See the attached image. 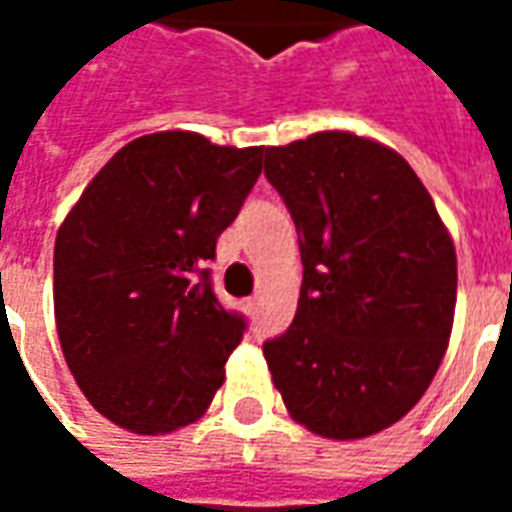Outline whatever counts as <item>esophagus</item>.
Returning <instances> with one entry per match:
<instances>
[{
  "label": "esophagus",
  "mask_w": 512,
  "mask_h": 512,
  "mask_svg": "<svg viewBox=\"0 0 512 512\" xmlns=\"http://www.w3.org/2000/svg\"><path fill=\"white\" fill-rule=\"evenodd\" d=\"M257 307H260V299H257V296H249V299H244L246 312H257Z\"/></svg>",
  "instance_id": "esophagus-1"
}]
</instances>
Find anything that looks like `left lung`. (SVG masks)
I'll list each match as a JSON object with an SVG mask.
<instances>
[{
	"instance_id": "left-lung-1",
	"label": "left lung",
	"mask_w": 512,
	"mask_h": 512,
	"mask_svg": "<svg viewBox=\"0 0 512 512\" xmlns=\"http://www.w3.org/2000/svg\"><path fill=\"white\" fill-rule=\"evenodd\" d=\"M266 178L299 233V307L263 345L288 414L323 439L406 417L452 332L458 260L433 197L392 147L318 131L266 147Z\"/></svg>"
}]
</instances>
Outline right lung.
<instances>
[{"instance_id":"add662e5","label":"right lung","mask_w":512,"mask_h":512,"mask_svg":"<svg viewBox=\"0 0 512 512\" xmlns=\"http://www.w3.org/2000/svg\"><path fill=\"white\" fill-rule=\"evenodd\" d=\"M263 147L158 131L120 147L54 244L62 354L98 414L139 436L211 406L246 321L213 296L205 260L260 178Z\"/></svg>"}]
</instances>
